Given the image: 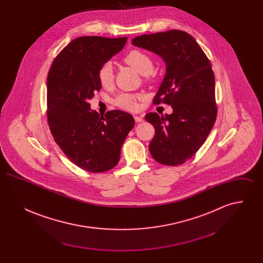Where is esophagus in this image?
Instances as JSON below:
<instances>
[{"mask_svg":"<svg viewBox=\"0 0 263 263\" xmlns=\"http://www.w3.org/2000/svg\"><path fill=\"white\" fill-rule=\"evenodd\" d=\"M134 119H135L136 122H143V121H144V118H143L142 115H139V116L135 115V116H134Z\"/></svg>","mask_w":263,"mask_h":263,"instance_id":"obj_1","label":"esophagus"}]
</instances>
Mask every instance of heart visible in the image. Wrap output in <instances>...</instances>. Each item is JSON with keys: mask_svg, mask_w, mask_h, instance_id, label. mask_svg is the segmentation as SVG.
I'll return each instance as SVG.
<instances>
[{"mask_svg": "<svg viewBox=\"0 0 263 263\" xmlns=\"http://www.w3.org/2000/svg\"><path fill=\"white\" fill-rule=\"evenodd\" d=\"M126 64L135 69L141 75H150L154 70V62L150 57L140 50H132L129 52L124 58ZM98 78L100 85L103 88H108L112 85L113 70L110 63L103 64L98 72ZM141 99L140 96H134L130 93H121L115 100L114 104L127 110H134L137 107V100Z\"/></svg>", "mask_w": 263, "mask_h": 263, "instance_id": "1", "label": "heart"}]
</instances>
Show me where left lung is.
<instances>
[{
    "label": "left lung",
    "instance_id": "8db88e82",
    "mask_svg": "<svg viewBox=\"0 0 263 263\" xmlns=\"http://www.w3.org/2000/svg\"><path fill=\"white\" fill-rule=\"evenodd\" d=\"M132 44L159 55L165 64L154 103L172 105L173 113L146 114L156 131L149 145L151 155L162 164H181L200 149L216 120L210 61L196 40L181 30L140 35Z\"/></svg>",
    "mask_w": 263,
    "mask_h": 263
}]
</instances>
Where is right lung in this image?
I'll use <instances>...</instances> for the list:
<instances>
[{
	"mask_svg": "<svg viewBox=\"0 0 263 263\" xmlns=\"http://www.w3.org/2000/svg\"><path fill=\"white\" fill-rule=\"evenodd\" d=\"M127 38L82 36L63 49L47 77V117L57 145L72 162L89 173L113 168L135 124L131 114L111 110L100 116L89 100L101 88L100 67L122 50Z\"/></svg>",
	"mask_w": 263,
	"mask_h": 263,
	"instance_id": "1",
	"label": "right lung"
}]
</instances>
